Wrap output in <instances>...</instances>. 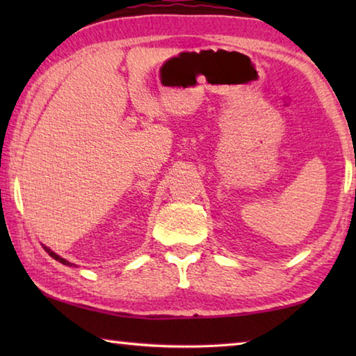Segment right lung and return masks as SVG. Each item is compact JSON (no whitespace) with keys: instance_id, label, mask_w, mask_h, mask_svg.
I'll return each mask as SVG.
<instances>
[{"instance_id":"right-lung-1","label":"right lung","mask_w":356,"mask_h":356,"mask_svg":"<svg viewBox=\"0 0 356 356\" xmlns=\"http://www.w3.org/2000/svg\"><path fill=\"white\" fill-rule=\"evenodd\" d=\"M44 250L48 252V254H50L53 259H55V261H58V262H61V264H64V265H69V267H72V265H75V264H70L69 261H65V259L64 257H61V256H58L56 254V252L55 251H51L50 248H48V246H45L44 245Z\"/></svg>"}]
</instances>
